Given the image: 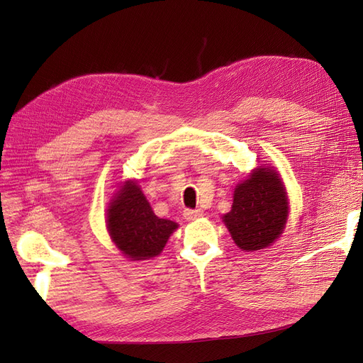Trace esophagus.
Returning <instances> with one entry per match:
<instances>
[{
    "label": "esophagus",
    "instance_id": "esophagus-1",
    "mask_svg": "<svg viewBox=\"0 0 363 363\" xmlns=\"http://www.w3.org/2000/svg\"><path fill=\"white\" fill-rule=\"evenodd\" d=\"M203 211H200V208H197V211H185L184 212V218L186 220H196V219H200L203 216Z\"/></svg>",
    "mask_w": 363,
    "mask_h": 363
}]
</instances>
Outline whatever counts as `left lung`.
<instances>
[{"mask_svg": "<svg viewBox=\"0 0 363 363\" xmlns=\"http://www.w3.org/2000/svg\"><path fill=\"white\" fill-rule=\"evenodd\" d=\"M290 215L287 189L274 166H257L235 185L231 211L222 216L234 242L244 252H256L275 242Z\"/></svg>", "mask_w": 363, "mask_h": 363, "instance_id": "left-lung-1", "label": "left lung"}]
</instances>
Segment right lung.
Masks as SVG:
<instances>
[{
  "mask_svg": "<svg viewBox=\"0 0 363 363\" xmlns=\"http://www.w3.org/2000/svg\"><path fill=\"white\" fill-rule=\"evenodd\" d=\"M106 226L118 250L128 260L141 262L157 257L179 225L156 216L138 181L126 179L110 199Z\"/></svg>",
  "mask_w": 363,
  "mask_h": 363,
  "instance_id": "right-lung-1",
  "label": "right lung"
}]
</instances>
